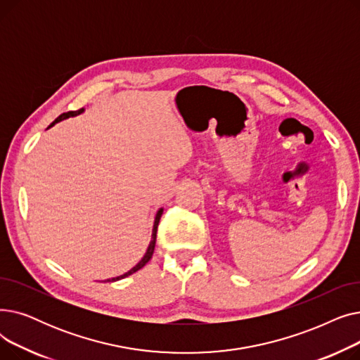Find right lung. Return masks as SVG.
Here are the masks:
<instances>
[{
	"mask_svg": "<svg viewBox=\"0 0 360 360\" xmlns=\"http://www.w3.org/2000/svg\"><path fill=\"white\" fill-rule=\"evenodd\" d=\"M84 112V108L83 109H80V110H74V112H65V113H63V115H60L58 118H56L48 128H51V127H53L55 124H58L60 121H64V120H67V118H70V117H77V115H82V113ZM162 214H163V207H160V209L158 210V213H156V216H155V221H153V231H151V240H150V243H148V247H147V250H146V254L143 255V258L136 264L134 267H132L131 270H128L127 273H124V274H121V276H117V277H112V278H106L105 281H118V280H121V278H125V277H128V276H131V274H134L136 271H139L140 269H143L146 264L150 261V258L153 257V252H155V245H156V233H158V226H159V221H160V217H162Z\"/></svg>",
	"mask_w": 360,
	"mask_h": 360,
	"instance_id": "obj_1",
	"label": "right lung"
}]
</instances>
